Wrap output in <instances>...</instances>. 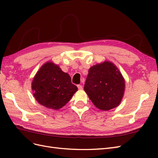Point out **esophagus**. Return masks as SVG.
Wrapping results in <instances>:
<instances>
[{
    "mask_svg": "<svg viewBox=\"0 0 158 158\" xmlns=\"http://www.w3.org/2000/svg\"><path fill=\"white\" fill-rule=\"evenodd\" d=\"M77 87H78V89H83V87H82V85H80V84L78 85H77Z\"/></svg>",
    "mask_w": 158,
    "mask_h": 158,
    "instance_id": "34e87169",
    "label": "esophagus"
}]
</instances>
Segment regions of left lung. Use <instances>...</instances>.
<instances>
[{
    "label": "left lung",
    "mask_w": 158,
    "mask_h": 158,
    "mask_svg": "<svg viewBox=\"0 0 158 158\" xmlns=\"http://www.w3.org/2000/svg\"><path fill=\"white\" fill-rule=\"evenodd\" d=\"M125 86V80L116 66L104 62L89 69L84 89L95 107L107 111L120 103Z\"/></svg>",
    "instance_id": "obj_1"
}]
</instances>
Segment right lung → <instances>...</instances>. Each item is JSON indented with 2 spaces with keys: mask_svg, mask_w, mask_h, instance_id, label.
I'll return each instance as SVG.
<instances>
[{
  "mask_svg": "<svg viewBox=\"0 0 158 158\" xmlns=\"http://www.w3.org/2000/svg\"><path fill=\"white\" fill-rule=\"evenodd\" d=\"M31 85L33 95L38 103L56 110L65 106L78 90L71 82L70 76L51 62L42 66Z\"/></svg>",
  "mask_w": 158,
  "mask_h": 158,
  "instance_id": "obj_1",
  "label": "right lung"
}]
</instances>
